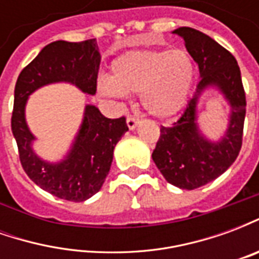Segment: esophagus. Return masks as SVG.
<instances>
[{
    "label": "esophagus",
    "mask_w": 259,
    "mask_h": 259,
    "mask_svg": "<svg viewBox=\"0 0 259 259\" xmlns=\"http://www.w3.org/2000/svg\"><path fill=\"white\" fill-rule=\"evenodd\" d=\"M126 123H127V127H129L130 130H133L137 126V123H139V119L136 118V116H132V115H129L127 116V119H126Z\"/></svg>",
    "instance_id": "obj_1"
}]
</instances>
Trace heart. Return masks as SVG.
<instances>
[{
  "label": "heart",
  "instance_id": "obj_1",
  "mask_svg": "<svg viewBox=\"0 0 259 259\" xmlns=\"http://www.w3.org/2000/svg\"><path fill=\"white\" fill-rule=\"evenodd\" d=\"M194 73L193 57L185 48L129 51L113 61L109 77L98 80L97 91L108 98L140 93L148 112L166 118L185 105Z\"/></svg>",
  "mask_w": 259,
  "mask_h": 259
}]
</instances>
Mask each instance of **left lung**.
<instances>
[{"label":"left lung","instance_id":"obj_1","mask_svg":"<svg viewBox=\"0 0 259 259\" xmlns=\"http://www.w3.org/2000/svg\"><path fill=\"white\" fill-rule=\"evenodd\" d=\"M174 33L185 40L201 80L179 120L161 126L152 159L168 183L194 190L217 179L236 161L243 143L247 102L237 61L226 48L191 27H179ZM208 87H217L231 104L228 130L219 142L204 138L196 124L198 98Z\"/></svg>","mask_w":259,"mask_h":259}]
</instances>
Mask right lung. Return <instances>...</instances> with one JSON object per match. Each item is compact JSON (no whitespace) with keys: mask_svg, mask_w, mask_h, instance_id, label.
<instances>
[{"mask_svg":"<svg viewBox=\"0 0 259 259\" xmlns=\"http://www.w3.org/2000/svg\"><path fill=\"white\" fill-rule=\"evenodd\" d=\"M101 55L96 38L48 44L20 72L15 85L12 133L27 176L42 190L62 200L81 202L100 191L111 169L113 148L129 130L126 118L108 119L94 105H85L84 118L70 151L61 162L50 163L31 148L36 139L27 127L25 107L33 91L66 81L87 94H96Z\"/></svg>","mask_w":259,"mask_h":259,"instance_id":"obj_1","label":"right lung"}]
</instances>
